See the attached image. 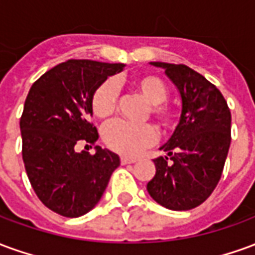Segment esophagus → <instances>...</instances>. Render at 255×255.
Here are the masks:
<instances>
[{
	"instance_id": "34e87169",
	"label": "esophagus",
	"mask_w": 255,
	"mask_h": 255,
	"mask_svg": "<svg viewBox=\"0 0 255 255\" xmlns=\"http://www.w3.org/2000/svg\"><path fill=\"white\" fill-rule=\"evenodd\" d=\"M120 161H122V164H132V162H135L136 161V158H132V157H126V155H123L122 158H120Z\"/></svg>"
}]
</instances>
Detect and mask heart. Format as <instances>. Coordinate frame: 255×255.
Returning a JSON list of instances; mask_svg holds the SVG:
<instances>
[{
	"mask_svg": "<svg viewBox=\"0 0 255 255\" xmlns=\"http://www.w3.org/2000/svg\"><path fill=\"white\" fill-rule=\"evenodd\" d=\"M128 86L142 95L149 104L147 115L162 128L173 127L177 122L176 108L166 102L169 95L168 84L154 73H139L128 80ZM116 84L106 79L95 86L90 97L91 112L98 119L111 117L117 108ZM102 138L108 147L124 155H136L157 139V132L151 124H131L116 120L106 124Z\"/></svg>",
	"mask_w": 255,
	"mask_h": 255,
	"instance_id": "1",
	"label": "heart"
}]
</instances>
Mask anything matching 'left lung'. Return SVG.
I'll list each match as a JSON object with an SVG mask.
<instances>
[{"mask_svg": "<svg viewBox=\"0 0 255 255\" xmlns=\"http://www.w3.org/2000/svg\"><path fill=\"white\" fill-rule=\"evenodd\" d=\"M165 69L182 97L175 132L155 158L147 183L150 197L171 210H190L205 202L217 186L231 144V112L220 90L184 64L150 63Z\"/></svg>", "mask_w": 255, "mask_h": 255, "instance_id": "obj_1", "label": "left lung"}]
</instances>
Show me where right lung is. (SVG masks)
<instances>
[{
  "label": "right lung",
  "instance_id": "1",
  "mask_svg": "<svg viewBox=\"0 0 255 255\" xmlns=\"http://www.w3.org/2000/svg\"><path fill=\"white\" fill-rule=\"evenodd\" d=\"M124 64L68 60L31 86L20 119L25 172L36 197L64 217L83 216L98 203L119 155L95 146V154L75 151L79 142L94 144L90 97L95 86ZM87 146V144H86Z\"/></svg>",
  "mask_w": 255,
  "mask_h": 255
}]
</instances>
